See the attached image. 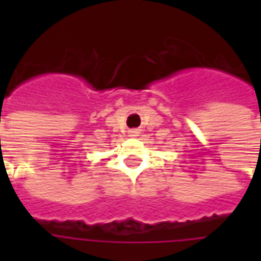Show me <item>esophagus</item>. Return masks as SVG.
<instances>
[{"label": "esophagus", "mask_w": 261, "mask_h": 261, "mask_svg": "<svg viewBox=\"0 0 261 261\" xmlns=\"http://www.w3.org/2000/svg\"><path fill=\"white\" fill-rule=\"evenodd\" d=\"M138 134H140V131H138V130H130V131H128V136H130L131 138H136V137H138Z\"/></svg>", "instance_id": "obj_1"}]
</instances>
